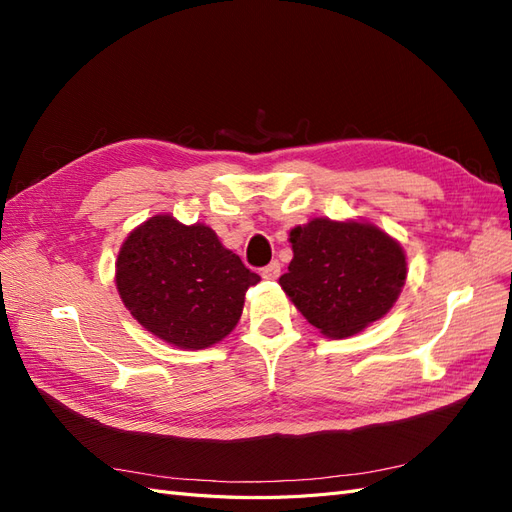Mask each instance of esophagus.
<instances>
[{
	"label": "esophagus",
	"mask_w": 512,
	"mask_h": 512,
	"mask_svg": "<svg viewBox=\"0 0 512 512\" xmlns=\"http://www.w3.org/2000/svg\"><path fill=\"white\" fill-rule=\"evenodd\" d=\"M280 273H282V265L277 260H273L271 265H267L265 269H262V277H265V280H277V277H280Z\"/></svg>",
	"instance_id": "obj_1"
}]
</instances>
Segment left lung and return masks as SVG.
Returning a JSON list of instances; mask_svg holds the SVG:
<instances>
[{"mask_svg":"<svg viewBox=\"0 0 512 512\" xmlns=\"http://www.w3.org/2000/svg\"><path fill=\"white\" fill-rule=\"evenodd\" d=\"M280 286L324 337H350L391 312L406 284L404 247L367 220L314 218L290 230Z\"/></svg>","mask_w":512,"mask_h":512,"instance_id":"8db88e82","label":"left lung"}]
</instances>
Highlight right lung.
Instances as JSON below:
<instances>
[{"label":"right lung","instance_id":"right-lung-1","mask_svg":"<svg viewBox=\"0 0 512 512\" xmlns=\"http://www.w3.org/2000/svg\"><path fill=\"white\" fill-rule=\"evenodd\" d=\"M258 282L213 228L170 213L136 226L115 262L117 292L134 320L181 350L222 342L241 318L245 290Z\"/></svg>","mask_w":512,"mask_h":512}]
</instances>
